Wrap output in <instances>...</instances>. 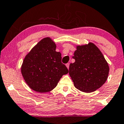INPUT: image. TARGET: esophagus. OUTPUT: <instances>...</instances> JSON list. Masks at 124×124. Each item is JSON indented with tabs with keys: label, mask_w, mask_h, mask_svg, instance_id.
<instances>
[{
	"label": "esophagus",
	"mask_w": 124,
	"mask_h": 124,
	"mask_svg": "<svg viewBox=\"0 0 124 124\" xmlns=\"http://www.w3.org/2000/svg\"><path fill=\"white\" fill-rule=\"evenodd\" d=\"M66 66L67 67V68H68V69H69V63H66Z\"/></svg>",
	"instance_id": "34e87169"
}]
</instances>
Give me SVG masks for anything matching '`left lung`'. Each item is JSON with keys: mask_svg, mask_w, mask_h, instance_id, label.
<instances>
[{"mask_svg": "<svg viewBox=\"0 0 124 124\" xmlns=\"http://www.w3.org/2000/svg\"><path fill=\"white\" fill-rule=\"evenodd\" d=\"M75 62L69 65L74 86L81 92L91 93L100 88L108 76L109 68L103 54L92 42L77 45Z\"/></svg>", "mask_w": 124, "mask_h": 124, "instance_id": "left-lung-1", "label": "left lung"}]
</instances>
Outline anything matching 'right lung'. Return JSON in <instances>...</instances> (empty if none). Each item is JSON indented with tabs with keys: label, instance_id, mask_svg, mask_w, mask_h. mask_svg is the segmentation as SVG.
Here are the masks:
<instances>
[{
	"label": "right lung",
	"instance_id": "add662e5",
	"mask_svg": "<svg viewBox=\"0 0 124 124\" xmlns=\"http://www.w3.org/2000/svg\"><path fill=\"white\" fill-rule=\"evenodd\" d=\"M50 37L44 38L27 54L21 67L24 80L31 89L41 93L51 92L68 73L61 62V54Z\"/></svg>",
	"mask_w": 124,
	"mask_h": 124
}]
</instances>
